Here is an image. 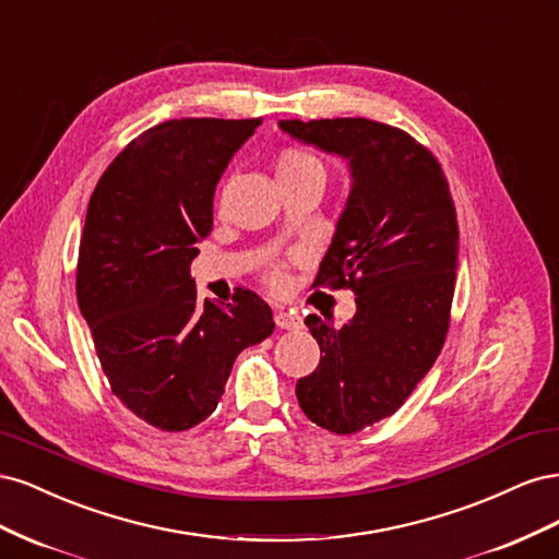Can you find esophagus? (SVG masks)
Returning a JSON list of instances; mask_svg holds the SVG:
<instances>
[{"label": "esophagus", "instance_id": "34e87169", "mask_svg": "<svg viewBox=\"0 0 559 559\" xmlns=\"http://www.w3.org/2000/svg\"><path fill=\"white\" fill-rule=\"evenodd\" d=\"M275 324L286 331H296L302 326V319L294 310H280V312H275Z\"/></svg>", "mask_w": 559, "mask_h": 559}]
</instances>
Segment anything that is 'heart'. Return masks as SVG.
Returning <instances> with one entry per match:
<instances>
[{"label":"heart","mask_w":559,"mask_h":559,"mask_svg":"<svg viewBox=\"0 0 559 559\" xmlns=\"http://www.w3.org/2000/svg\"><path fill=\"white\" fill-rule=\"evenodd\" d=\"M296 173H324V165H321V160L312 156L310 151L284 148L277 158V177L296 175ZM267 282L270 286H275V289H282L286 280L282 273H273Z\"/></svg>","instance_id":"obj_1"}]
</instances>
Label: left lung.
I'll list each match as a JSON object with an SVG mask.
<instances>
[{
  "label": "left lung",
  "instance_id": "obj_1",
  "mask_svg": "<svg viewBox=\"0 0 559 559\" xmlns=\"http://www.w3.org/2000/svg\"><path fill=\"white\" fill-rule=\"evenodd\" d=\"M280 128L349 167L314 286H347L357 312L343 329L306 317L324 357L296 396L321 429L354 433L394 415L443 349L460 253L454 205L441 165L399 128L368 118Z\"/></svg>",
  "mask_w": 559,
  "mask_h": 559
}]
</instances>
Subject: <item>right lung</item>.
I'll list each match as a JSON object with an SVG mask.
<instances>
[{
	"mask_svg": "<svg viewBox=\"0 0 559 559\" xmlns=\"http://www.w3.org/2000/svg\"><path fill=\"white\" fill-rule=\"evenodd\" d=\"M261 118H179L114 158L88 202L76 298L111 392L160 431L207 419L238 354L275 331L253 292L198 302L191 263L216 183Z\"/></svg>",
	"mask_w": 559,
	"mask_h": 559,
	"instance_id": "obj_1",
	"label": "right lung"
}]
</instances>
